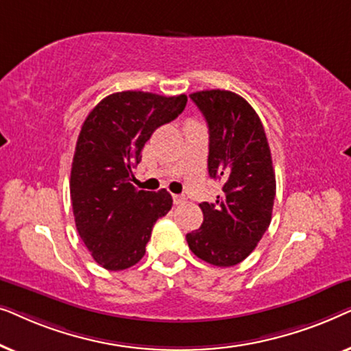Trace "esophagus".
<instances>
[{"instance_id": "1", "label": "esophagus", "mask_w": 351, "mask_h": 351, "mask_svg": "<svg viewBox=\"0 0 351 351\" xmlns=\"http://www.w3.org/2000/svg\"><path fill=\"white\" fill-rule=\"evenodd\" d=\"M172 199H174V204H184L186 201L184 195H172Z\"/></svg>"}]
</instances>
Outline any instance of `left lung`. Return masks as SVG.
<instances>
[{
	"instance_id": "1",
	"label": "left lung",
	"mask_w": 351,
	"mask_h": 351,
	"mask_svg": "<svg viewBox=\"0 0 351 351\" xmlns=\"http://www.w3.org/2000/svg\"><path fill=\"white\" fill-rule=\"evenodd\" d=\"M190 99L209 128L208 169L222 180L215 203H201L203 223L186 234L191 252L215 267L243 262L271 222L276 195L265 129L241 95L222 89L199 90Z\"/></svg>"
}]
</instances>
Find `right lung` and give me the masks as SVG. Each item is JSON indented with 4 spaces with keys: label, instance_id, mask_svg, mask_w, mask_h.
I'll list each match as a JSON object with an SVG mask.
<instances>
[{
    "label": "right lung",
    "instance_id": "1",
    "mask_svg": "<svg viewBox=\"0 0 351 351\" xmlns=\"http://www.w3.org/2000/svg\"><path fill=\"white\" fill-rule=\"evenodd\" d=\"M186 95L142 90L110 94L84 119L71 162L76 230L99 265L126 270L145 256L152 228L172 208L160 191L137 190L134 167L152 134L184 112Z\"/></svg>",
    "mask_w": 351,
    "mask_h": 351
}]
</instances>
